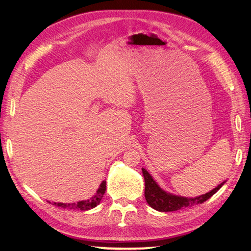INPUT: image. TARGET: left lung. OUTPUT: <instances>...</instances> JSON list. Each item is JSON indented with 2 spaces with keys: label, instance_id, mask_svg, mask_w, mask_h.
<instances>
[{
  "label": "left lung",
  "instance_id": "1",
  "mask_svg": "<svg viewBox=\"0 0 251 251\" xmlns=\"http://www.w3.org/2000/svg\"><path fill=\"white\" fill-rule=\"evenodd\" d=\"M142 174L144 177V183H146L144 197H146V200L150 206L158 211H175L183 207H191L194 205L201 204L208 200L212 195H215L225 183V181L222 182L221 184H219L216 188L211 189L209 193L205 195L196 197V198H185V197L175 196L164 192L156 183V181L151 178L148 171L144 169H142Z\"/></svg>",
  "mask_w": 251,
  "mask_h": 251
}]
</instances>
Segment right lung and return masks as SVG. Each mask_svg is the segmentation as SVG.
Instances as JSON below:
<instances>
[{"instance_id": "right-lung-1", "label": "right lung", "mask_w": 251, "mask_h": 251, "mask_svg": "<svg viewBox=\"0 0 251 251\" xmlns=\"http://www.w3.org/2000/svg\"><path fill=\"white\" fill-rule=\"evenodd\" d=\"M105 181H102L101 184L100 185V188L97 189L96 194L90 198L88 200H83V201H79L77 203H60V202H53L51 204L55 205L57 207H62V208H70V209H80V210H88L91 208L96 207L98 204L100 203L102 197L105 193Z\"/></svg>"}]
</instances>
